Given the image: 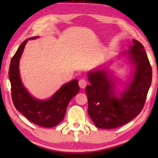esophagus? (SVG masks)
<instances>
[{
	"mask_svg": "<svg viewBox=\"0 0 158 158\" xmlns=\"http://www.w3.org/2000/svg\"><path fill=\"white\" fill-rule=\"evenodd\" d=\"M87 81L85 80V79H81L79 81V85L80 88H81V89H84V88L87 85Z\"/></svg>",
	"mask_w": 158,
	"mask_h": 158,
	"instance_id": "obj_1",
	"label": "esophagus"
}]
</instances>
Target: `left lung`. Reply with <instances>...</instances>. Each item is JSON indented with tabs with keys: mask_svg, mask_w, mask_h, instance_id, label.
Returning <instances> with one entry per match:
<instances>
[{
	"mask_svg": "<svg viewBox=\"0 0 158 158\" xmlns=\"http://www.w3.org/2000/svg\"><path fill=\"white\" fill-rule=\"evenodd\" d=\"M128 53L135 69L133 79L120 97L115 95L114 81L105 69L88 74L90 84L85 87L88 113L96 127H120L135 118L143 108L152 81V68L141 42L133 40Z\"/></svg>",
	"mask_w": 158,
	"mask_h": 158,
	"instance_id": "left-lung-1",
	"label": "left lung"
}]
</instances>
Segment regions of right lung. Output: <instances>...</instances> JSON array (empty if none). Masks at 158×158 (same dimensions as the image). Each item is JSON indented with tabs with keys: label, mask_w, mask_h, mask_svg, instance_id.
Listing matches in <instances>:
<instances>
[{
	"label": "right lung",
	"mask_w": 158,
	"mask_h": 158,
	"mask_svg": "<svg viewBox=\"0 0 158 158\" xmlns=\"http://www.w3.org/2000/svg\"><path fill=\"white\" fill-rule=\"evenodd\" d=\"M28 40L21 44L10 62L9 79L13 104L31 123L41 127H54L63 121L69 101L79 91L78 81L74 79L64 84L49 100H39L32 97L23 87L19 71V63Z\"/></svg>",
	"instance_id": "1"
}]
</instances>
